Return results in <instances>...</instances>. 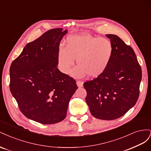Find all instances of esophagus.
I'll list each match as a JSON object with an SVG mask.
<instances>
[{"label": "esophagus", "mask_w": 151, "mask_h": 151, "mask_svg": "<svg viewBox=\"0 0 151 151\" xmlns=\"http://www.w3.org/2000/svg\"><path fill=\"white\" fill-rule=\"evenodd\" d=\"M76 83H77V86L79 87V88H81V87L83 86V81L78 80V81H76Z\"/></svg>", "instance_id": "34e87169"}]
</instances>
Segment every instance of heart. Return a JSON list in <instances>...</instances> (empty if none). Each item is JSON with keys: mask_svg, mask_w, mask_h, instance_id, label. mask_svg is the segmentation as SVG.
Wrapping results in <instances>:
<instances>
[{"mask_svg": "<svg viewBox=\"0 0 151 151\" xmlns=\"http://www.w3.org/2000/svg\"><path fill=\"white\" fill-rule=\"evenodd\" d=\"M112 55L113 45L107 38L87 35H73L67 38L65 48H59L57 63L59 69L67 74L76 59L79 66L72 70V76L81 77L87 74L95 77L105 70Z\"/></svg>", "mask_w": 151, "mask_h": 151, "instance_id": "b5f03b06", "label": "heart"}]
</instances>
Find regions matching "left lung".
I'll list each match as a JSON object with an SVG mask.
<instances>
[{"label": "left lung", "instance_id": "left-lung-1", "mask_svg": "<svg viewBox=\"0 0 151 151\" xmlns=\"http://www.w3.org/2000/svg\"><path fill=\"white\" fill-rule=\"evenodd\" d=\"M113 45L108 67L96 78L84 83L86 101L92 115L100 120H115L137 103L142 69L130 46L115 35H106Z\"/></svg>", "mask_w": 151, "mask_h": 151}]
</instances>
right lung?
<instances>
[{
    "label": "right lung",
    "mask_w": 151,
    "mask_h": 151,
    "mask_svg": "<svg viewBox=\"0 0 151 151\" xmlns=\"http://www.w3.org/2000/svg\"><path fill=\"white\" fill-rule=\"evenodd\" d=\"M67 33L55 28L26 45L10 67L11 92L23 115L42 124L65 119L76 81L57 68L59 45Z\"/></svg>",
    "instance_id": "1"
}]
</instances>
